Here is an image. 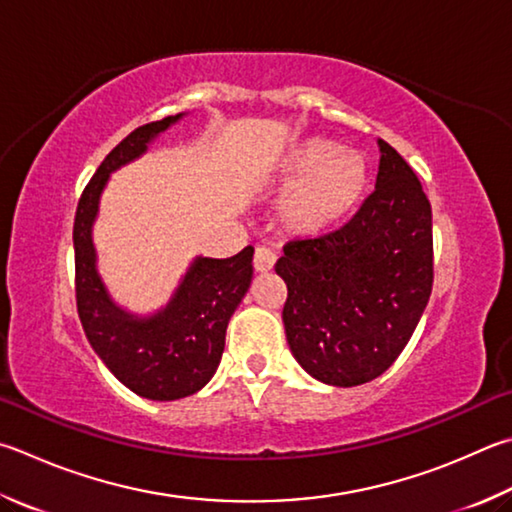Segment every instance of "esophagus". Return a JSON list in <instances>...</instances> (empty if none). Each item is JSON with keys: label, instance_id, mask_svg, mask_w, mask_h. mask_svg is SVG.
<instances>
[{"label": "esophagus", "instance_id": "34e87169", "mask_svg": "<svg viewBox=\"0 0 512 512\" xmlns=\"http://www.w3.org/2000/svg\"><path fill=\"white\" fill-rule=\"evenodd\" d=\"M275 262H277L275 250L266 248V246H257V248H255L253 266H255V271H257V273H268V271H273Z\"/></svg>", "mask_w": 512, "mask_h": 512}]
</instances>
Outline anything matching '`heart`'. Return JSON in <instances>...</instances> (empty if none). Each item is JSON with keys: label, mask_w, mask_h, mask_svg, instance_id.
Returning <instances> with one entry per match:
<instances>
[{"label": "heart", "mask_w": 512, "mask_h": 512, "mask_svg": "<svg viewBox=\"0 0 512 512\" xmlns=\"http://www.w3.org/2000/svg\"><path fill=\"white\" fill-rule=\"evenodd\" d=\"M280 176L293 183L280 203L284 224L297 235H322L356 208L367 185V163L358 152H342L331 138H306L280 163Z\"/></svg>", "instance_id": "heart-1"}]
</instances>
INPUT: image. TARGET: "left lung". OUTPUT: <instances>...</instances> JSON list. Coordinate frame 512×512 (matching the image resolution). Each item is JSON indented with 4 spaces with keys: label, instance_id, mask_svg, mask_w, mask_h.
<instances>
[{
    "label": "left lung",
    "instance_id": "obj_1",
    "mask_svg": "<svg viewBox=\"0 0 512 512\" xmlns=\"http://www.w3.org/2000/svg\"><path fill=\"white\" fill-rule=\"evenodd\" d=\"M376 188L345 226L284 246L286 340L304 371L356 387L394 365L434 282L432 208L392 145L378 141Z\"/></svg>",
    "mask_w": 512,
    "mask_h": 512
}]
</instances>
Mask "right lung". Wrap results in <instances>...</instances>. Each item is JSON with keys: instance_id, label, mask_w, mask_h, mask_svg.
<instances>
[{"instance_id": "obj_1", "label": "right lung", "mask_w": 512, "mask_h": 512, "mask_svg": "<svg viewBox=\"0 0 512 512\" xmlns=\"http://www.w3.org/2000/svg\"><path fill=\"white\" fill-rule=\"evenodd\" d=\"M181 116L154 120L123 138L91 176L73 221L82 329L111 374L150 401H176L208 385L224 353L228 322L253 280V246L228 259L197 257L165 309L138 318L111 302L96 271L91 228L109 174L138 159Z\"/></svg>"}]
</instances>
